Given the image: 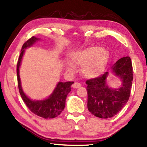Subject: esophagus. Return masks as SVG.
I'll list each match as a JSON object with an SVG mask.
<instances>
[{
    "instance_id": "34e87169",
    "label": "esophagus",
    "mask_w": 147,
    "mask_h": 147,
    "mask_svg": "<svg viewBox=\"0 0 147 147\" xmlns=\"http://www.w3.org/2000/svg\"><path fill=\"white\" fill-rule=\"evenodd\" d=\"M80 86H81V84H80V83H78V82H75V83H74L73 85H72V87L74 88H80Z\"/></svg>"
}]
</instances>
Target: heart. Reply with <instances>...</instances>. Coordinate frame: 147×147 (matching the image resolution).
<instances>
[{
    "instance_id": "b5f03b06",
    "label": "heart",
    "mask_w": 147,
    "mask_h": 147,
    "mask_svg": "<svg viewBox=\"0 0 147 147\" xmlns=\"http://www.w3.org/2000/svg\"><path fill=\"white\" fill-rule=\"evenodd\" d=\"M109 54L102 47H93L76 53L72 57L71 62L74 65L80 66L82 73L88 78L99 76L103 73L107 66ZM67 69L70 71H74V66L69 64Z\"/></svg>"
}]
</instances>
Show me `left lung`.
<instances>
[{
    "mask_svg": "<svg viewBox=\"0 0 147 147\" xmlns=\"http://www.w3.org/2000/svg\"><path fill=\"white\" fill-rule=\"evenodd\" d=\"M113 72L121 79L119 88H109L106 84L108 72L86 82L88 92V109L96 117L109 118L119 112L129 99L133 74L130 57L120 58L112 67Z\"/></svg>",
    "mask_w": 147,
    "mask_h": 147,
    "instance_id": "1",
    "label": "left lung"
}]
</instances>
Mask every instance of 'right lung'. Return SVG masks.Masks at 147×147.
Returning a JSON list of instances; mask_svg holds the SVG:
<instances>
[{
    "label": "right lung",
    "mask_w": 147,
    "mask_h": 147,
    "mask_svg": "<svg viewBox=\"0 0 147 147\" xmlns=\"http://www.w3.org/2000/svg\"><path fill=\"white\" fill-rule=\"evenodd\" d=\"M39 39L35 37H32L27 40L23 44L21 49V52L18 59L17 74L18 87H19V93L21 94L22 99L25 102L27 108L33 112V114L43 118H53L57 117L63 111L65 105V100L67 94L71 91V86L74 82H59L57 87L54 90L53 93L47 99L40 101L31 100L24 94L21 86V80L19 77V67L21 65L22 57L25 52V49L28 47H31L36 41Z\"/></svg>",
    "instance_id": "1"
}]
</instances>
